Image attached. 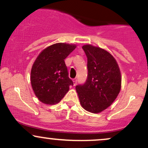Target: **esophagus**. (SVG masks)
<instances>
[{
	"instance_id": "1",
	"label": "esophagus",
	"mask_w": 148,
	"mask_h": 148,
	"mask_svg": "<svg viewBox=\"0 0 148 148\" xmlns=\"http://www.w3.org/2000/svg\"><path fill=\"white\" fill-rule=\"evenodd\" d=\"M73 81H74V86H76V84H77V79H74V80H73Z\"/></svg>"
}]
</instances>
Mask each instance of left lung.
<instances>
[{
    "label": "left lung",
    "mask_w": 148,
    "mask_h": 148,
    "mask_svg": "<svg viewBox=\"0 0 148 148\" xmlns=\"http://www.w3.org/2000/svg\"><path fill=\"white\" fill-rule=\"evenodd\" d=\"M82 49L88 58V76L76 90L83 108L98 113L111 106L120 92V68L113 56L104 49L90 45Z\"/></svg>",
    "instance_id": "left-lung-1"
}]
</instances>
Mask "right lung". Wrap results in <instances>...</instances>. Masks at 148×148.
I'll return each instance as SVG.
<instances>
[{"label":"right lung","mask_w":148,"mask_h":148,"mask_svg":"<svg viewBox=\"0 0 148 148\" xmlns=\"http://www.w3.org/2000/svg\"><path fill=\"white\" fill-rule=\"evenodd\" d=\"M76 47L57 43L44 49L34 62L30 81L35 95L46 104L58 103L74 83L69 78L64 59Z\"/></svg>","instance_id":"right-lung-1"}]
</instances>
